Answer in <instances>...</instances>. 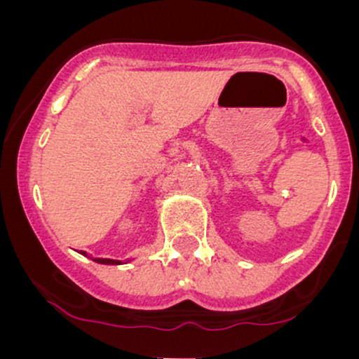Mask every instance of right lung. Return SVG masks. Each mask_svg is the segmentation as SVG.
Instances as JSON below:
<instances>
[{"mask_svg":"<svg viewBox=\"0 0 359 359\" xmlns=\"http://www.w3.org/2000/svg\"><path fill=\"white\" fill-rule=\"evenodd\" d=\"M81 255H84V257H89L88 253H86V251H79ZM90 259H93V262H96V263H101V265H121V259H111V258H93V257H89ZM130 262V259H126L125 263H128Z\"/></svg>","mask_w":359,"mask_h":359,"instance_id":"1","label":"right lung"}]
</instances>
